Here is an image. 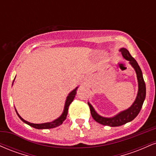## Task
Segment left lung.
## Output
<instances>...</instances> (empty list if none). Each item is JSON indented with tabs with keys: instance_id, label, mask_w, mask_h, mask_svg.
<instances>
[{
	"instance_id": "left-lung-1",
	"label": "left lung",
	"mask_w": 156,
	"mask_h": 156,
	"mask_svg": "<svg viewBox=\"0 0 156 156\" xmlns=\"http://www.w3.org/2000/svg\"><path fill=\"white\" fill-rule=\"evenodd\" d=\"M119 51L122 53V55L124 57L125 59L129 61L130 64H131L132 67L134 68L136 73L138 84H139V91H138L137 97L136 98V101H134L133 105L128 108L127 110L123 111L116 115L115 117L112 118H105L101 116L98 115L97 114L94 109L93 108L92 105L88 103V105L90 108V112L92 114L93 119L95 120L97 122L103 125H108V126L112 127H117L120 125L126 124L127 122L132 121L133 119L136 117L139 114V112L141 111V107H142L143 103H144V99L146 96V87L145 83H144V78H143L142 72H141L139 64L134 58L130 55L129 51L125 48H121Z\"/></svg>"
}]
</instances>
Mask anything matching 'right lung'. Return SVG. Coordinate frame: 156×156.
<instances>
[{"label": "right lung", "mask_w": 156, "mask_h": 156, "mask_svg": "<svg viewBox=\"0 0 156 156\" xmlns=\"http://www.w3.org/2000/svg\"><path fill=\"white\" fill-rule=\"evenodd\" d=\"M77 89H78V87H77L76 89H75L73 91H72V92L69 93V95L67 96V100H66L65 106H64V112H63V114H62V116H61L60 117H58V119H55V120L53 121V122H51L42 123V124H34V123L28 122H27V121L25 120V119H23V118L19 115L18 113L17 112V111H16V110L15 111H16V112H17L18 117H20V119L23 122L26 123V124L30 125V126L33 127V128H37V129H50V128H55V127H57V126H58V125H62V122H63L66 119V118H67L68 108H69V105H70L71 103H72L73 99H74L75 96H76Z\"/></svg>", "instance_id": "add662e5"}]
</instances>
